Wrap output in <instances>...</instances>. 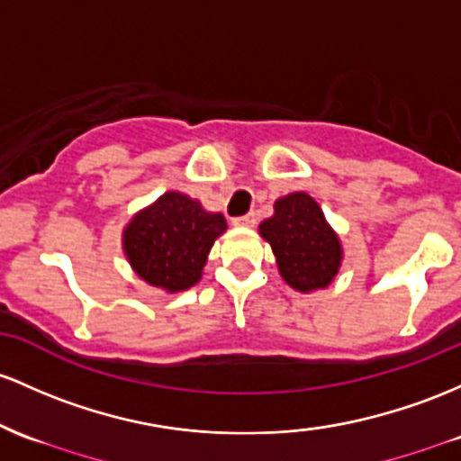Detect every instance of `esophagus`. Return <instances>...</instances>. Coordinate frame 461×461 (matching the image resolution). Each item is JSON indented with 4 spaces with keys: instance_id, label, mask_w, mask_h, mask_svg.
<instances>
[{
    "instance_id": "esophagus-1",
    "label": "esophagus",
    "mask_w": 461,
    "mask_h": 461,
    "mask_svg": "<svg viewBox=\"0 0 461 461\" xmlns=\"http://www.w3.org/2000/svg\"><path fill=\"white\" fill-rule=\"evenodd\" d=\"M256 222H258L256 212H249V214L239 216V219H234V225H242V227H254Z\"/></svg>"
}]
</instances>
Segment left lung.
Listing matches in <instances>:
<instances>
[{"instance_id": "1", "label": "left lung", "mask_w": 461, "mask_h": 461, "mask_svg": "<svg viewBox=\"0 0 461 461\" xmlns=\"http://www.w3.org/2000/svg\"><path fill=\"white\" fill-rule=\"evenodd\" d=\"M260 234L271 242L282 277L297 291L323 288L337 276L341 245L321 207L306 192L276 201V214L262 222Z\"/></svg>"}]
</instances>
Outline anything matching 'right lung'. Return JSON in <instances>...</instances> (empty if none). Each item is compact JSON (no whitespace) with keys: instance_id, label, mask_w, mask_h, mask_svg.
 I'll return each instance as SVG.
<instances>
[{"instance_id":"right-lung-1","label":"right lung","mask_w":461,"mask_h":461,"mask_svg":"<svg viewBox=\"0 0 461 461\" xmlns=\"http://www.w3.org/2000/svg\"><path fill=\"white\" fill-rule=\"evenodd\" d=\"M225 230L222 214L205 212L179 192H166L129 222L124 251L141 280L170 293L185 291L199 282L207 254Z\"/></svg>"}]
</instances>
